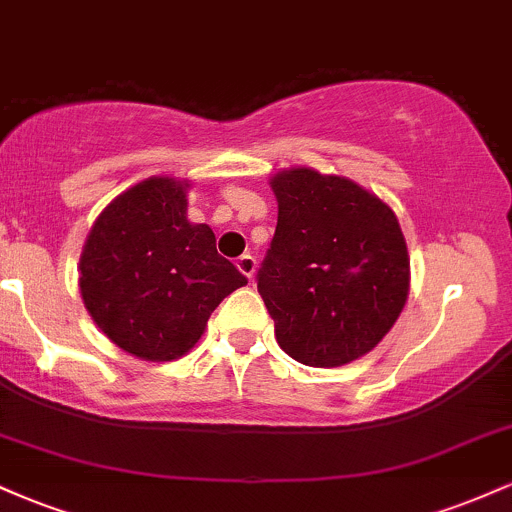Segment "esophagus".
I'll return each instance as SVG.
<instances>
[{
    "mask_svg": "<svg viewBox=\"0 0 512 512\" xmlns=\"http://www.w3.org/2000/svg\"><path fill=\"white\" fill-rule=\"evenodd\" d=\"M236 267L240 269V274H245L248 279H252V274H255V269H257V260L252 255H240Z\"/></svg>",
    "mask_w": 512,
    "mask_h": 512,
    "instance_id": "1",
    "label": "esophagus"
}]
</instances>
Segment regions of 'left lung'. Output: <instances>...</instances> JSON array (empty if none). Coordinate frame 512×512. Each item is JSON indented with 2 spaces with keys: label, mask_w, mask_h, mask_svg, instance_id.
Here are the masks:
<instances>
[{
  "label": "left lung",
  "mask_w": 512,
  "mask_h": 512,
  "mask_svg": "<svg viewBox=\"0 0 512 512\" xmlns=\"http://www.w3.org/2000/svg\"><path fill=\"white\" fill-rule=\"evenodd\" d=\"M279 216L257 291L276 342L337 368L392 330L409 296V252L390 204L344 175L296 166L269 180Z\"/></svg>",
  "instance_id": "obj_1"
}]
</instances>
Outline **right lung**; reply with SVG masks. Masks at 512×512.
<instances>
[{
    "instance_id": "right-lung-1",
    "label": "right lung",
    "mask_w": 512,
    "mask_h": 512,
    "mask_svg": "<svg viewBox=\"0 0 512 512\" xmlns=\"http://www.w3.org/2000/svg\"><path fill=\"white\" fill-rule=\"evenodd\" d=\"M190 180L154 175L117 195L88 231L79 291L110 342L142 361H175L209 315L248 284L216 252L207 223L187 219Z\"/></svg>"
}]
</instances>
